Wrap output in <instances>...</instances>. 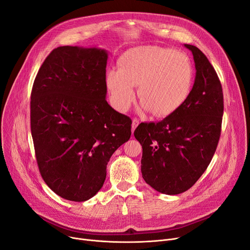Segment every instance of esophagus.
I'll return each mask as SVG.
<instances>
[{
	"instance_id": "1",
	"label": "esophagus",
	"mask_w": 250,
	"mask_h": 250,
	"mask_svg": "<svg viewBox=\"0 0 250 250\" xmlns=\"http://www.w3.org/2000/svg\"><path fill=\"white\" fill-rule=\"evenodd\" d=\"M140 124V121L138 118H133V124H132V132L134 133V130L136 129V127L138 126V125Z\"/></svg>"
}]
</instances>
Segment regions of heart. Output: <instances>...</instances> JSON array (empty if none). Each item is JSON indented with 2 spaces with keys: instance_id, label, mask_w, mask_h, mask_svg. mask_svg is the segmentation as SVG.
I'll list each match as a JSON object with an SVG mask.
<instances>
[{
  "instance_id": "1",
  "label": "heart",
  "mask_w": 250,
  "mask_h": 250,
  "mask_svg": "<svg viewBox=\"0 0 250 250\" xmlns=\"http://www.w3.org/2000/svg\"><path fill=\"white\" fill-rule=\"evenodd\" d=\"M193 71L182 52L156 45L138 46L118 60V70L106 73L105 82L113 106L125 112L139 86L141 108L157 116L175 112L189 96Z\"/></svg>"
}]
</instances>
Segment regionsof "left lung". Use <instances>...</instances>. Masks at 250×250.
Here are the masks:
<instances>
[{"mask_svg":"<svg viewBox=\"0 0 250 250\" xmlns=\"http://www.w3.org/2000/svg\"><path fill=\"white\" fill-rule=\"evenodd\" d=\"M193 56L194 84L187 101L159 123H142L135 138L143 148L141 171L157 191L178 194L206 171L216 152L224 111L222 85L211 62L198 47Z\"/></svg>","mask_w":250,"mask_h":250,"instance_id":"8db88e82","label":"left lung"}]
</instances>
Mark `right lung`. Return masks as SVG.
<instances>
[{"label": "right lung", "instance_id": "add662e5", "mask_svg": "<svg viewBox=\"0 0 250 250\" xmlns=\"http://www.w3.org/2000/svg\"><path fill=\"white\" fill-rule=\"evenodd\" d=\"M107 51L59 46L46 57L31 91L36 161L61 198L85 202L102 188L111 155L132 135V120L106 99Z\"/></svg>", "mask_w": 250, "mask_h": 250}]
</instances>
